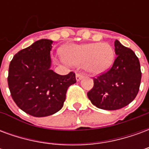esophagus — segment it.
I'll return each mask as SVG.
<instances>
[{
    "label": "esophagus",
    "instance_id": "esophagus-1",
    "mask_svg": "<svg viewBox=\"0 0 149 149\" xmlns=\"http://www.w3.org/2000/svg\"><path fill=\"white\" fill-rule=\"evenodd\" d=\"M83 77H84V76L82 74H81V73H77V74H76V80L77 81H81Z\"/></svg>",
    "mask_w": 149,
    "mask_h": 149
}]
</instances>
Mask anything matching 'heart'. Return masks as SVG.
I'll return each mask as SVG.
<instances>
[{
    "label": "heart",
    "instance_id": "1",
    "mask_svg": "<svg viewBox=\"0 0 149 149\" xmlns=\"http://www.w3.org/2000/svg\"><path fill=\"white\" fill-rule=\"evenodd\" d=\"M65 61L72 65H84L89 73L100 74L109 68L114 59V51L107 43L71 44L61 51Z\"/></svg>",
    "mask_w": 149,
    "mask_h": 149
}]
</instances>
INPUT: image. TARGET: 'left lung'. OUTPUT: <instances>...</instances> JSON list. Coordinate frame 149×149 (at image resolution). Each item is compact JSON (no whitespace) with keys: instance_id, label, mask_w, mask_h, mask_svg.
Masks as SVG:
<instances>
[{"instance_id":"8db88e82","label":"left lung","mask_w":149,"mask_h":149,"mask_svg":"<svg viewBox=\"0 0 149 149\" xmlns=\"http://www.w3.org/2000/svg\"><path fill=\"white\" fill-rule=\"evenodd\" d=\"M114 45L116 58L112 67L93 78V88L87 94L93 105L104 110L120 109L131 103L141 81V65L135 52L117 40Z\"/></svg>"}]
</instances>
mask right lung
Masks as SVG:
<instances>
[{
	"instance_id": "1",
	"label": "right lung",
	"mask_w": 149,
	"mask_h": 149,
	"mask_svg": "<svg viewBox=\"0 0 149 149\" xmlns=\"http://www.w3.org/2000/svg\"><path fill=\"white\" fill-rule=\"evenodd\" d=\"M52 40L41 39L13 56L8 68V84L14 102L36 117L52 115L61 109L66 92L75 84L72 72L61 76L51 69Z\"/></svg>"
}]
</instances>
